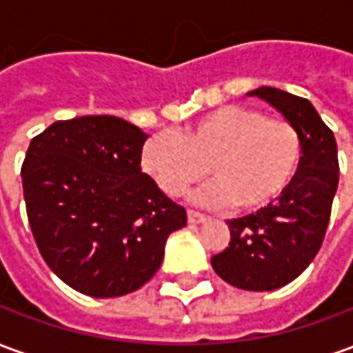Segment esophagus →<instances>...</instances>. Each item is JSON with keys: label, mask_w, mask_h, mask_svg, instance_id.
Listing matches in <instances>:
<instances>
[{"label": "esophagus", "mask_w": 353, "mask_h": 353, "mask_svg": "<svg viewBox=\"0 0 353 353\" xmlns=\"http://www.w3.org/2000/svg\"><path fill=\"white\" fill-rule=\"evenodd\" d=\"M187 219H189V223H192V225H196V223L206 221V215L200 214V212H194V210H189V212H187Z\"/></svg>", "instance_id": "34e87169"}]
</instances>
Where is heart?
I'll use <instances>...</instances> for the list:
<instances>
[{
	"label": "heart",
	"mask_w": 353,
	"mask_h": 353,
	"mask_svg": "<svg viewBox=\"0 0 353 353\" xmlns=\"http://www.w3.org/2000/svg\"><path fill=\"white\" fill-rule=\"evenodd\" d=\"M301 161L303 139L295 124L245 105L214 109L177 136L157 134L141 151L143 168L166 194H183L208 168L214 185L202 199L229 202L238 214H255L280 200Z\"/></svg>",
	"instance_id": "obj_1"
}]
</instances>
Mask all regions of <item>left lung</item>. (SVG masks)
Masks as SVG:
<instances>
[{
    "label": "left lung",
    "mask_w": 353,
    "mask_h": 353,
    "mask_svg": "<svg viewBox=\"0 0 353 353\" xmlns=\"http://www.w3.org/2000/svg\"><path fill=\"white\" fill-rule=\"evenodd\" d=\"M250 96L268 101L295 124L303 161L293 185L272 206L227 221L229 248L212 257V266L234 288L272 291L301 276L318 255L339 187V157L333 130L306 98L272 87Z\"/></svg>",
    "instance_id": "8db88e82"
}]
</instances>
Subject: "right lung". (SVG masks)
Instances as JSON below:
<instances>
[{"instance_id":"obj_1","label":"right lung","mask_w":353,"mask_h":353,"mask_svg":"<svg viewBox=\"0 0 353 353\" xmlns=\"http://www.w3.org/2000/svg\"><path fill=\"white\" fill-rule=\"evenodd\" d=\"M147 134L113 115L57 121L22 162L28 221L45 263L79 293L108 299L139 289L164 245L187 225L183 206L141 172Z\"/></svg>"}]
</instances>
